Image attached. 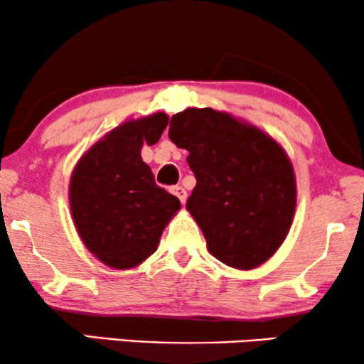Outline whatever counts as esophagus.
<instances>
[{
	"mask_svg": "<svg viewBox=\"0 0 364 364\" xmlns=\"http://www.w3.org/2000/svg\"><path fill=\"white\" fill-rule=\"evenodd\" d=\"M171 191H172L173 196L178 198V200H181L182 203H186V200H187V191H186V188H183L182 186H176V187H172Z\"/></svg>",
	"mask_w": 364,
	"mask_h": 364,
	"instance_id": "esophagus-1",
	"label": "esophagus"
}]
</instances>
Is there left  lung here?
Segmentation results:
<instances>
[{
  "label": "left lung",
  "mask_w": 364,
  "mask_h": 364,
  "mask_svg": "<svg viewBox=\"0 0 364 364\" xmlns=\"http://www.w3.org/2000/svg\"><path fill=\"white\" fill-rule=\"evenodd\" d=\"M168 137L188 151L197 186L186 207L208 252L237 270H253L275 255L296 208L285 149L253 124L212 107L173 114Z\"/></svg>",
  "instance_id": "1"
}]
</instances>
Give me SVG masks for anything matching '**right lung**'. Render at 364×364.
Masks as SVG:
<instances>
[{
    "mask_svg": "<svg viewBox=\"0 0 364 364\" xmlns=\"http://www.w3.org/2000/svg\"><path fill=\"white\" fill-rule=\"evenodd\" d=\"M167 124L166 112L122 122L73 168L68 196L77 235L99 262L116 270L146 262L181 208L141 157L144 144L154 146Z\"/></svg>",
    "mask_w": 364,
    "mask_h": 364,
    "instance_id": "obj_1",
    "label": "right lung"
}]
</instances>
